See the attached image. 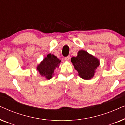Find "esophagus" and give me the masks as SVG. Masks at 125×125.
Segmentation results:
<instances>
[{"label":"esophagus","mask_w":125,"mask_h":125,"mask_svg":"<svg viewBox=\"0 0 125 125\" xmlns=\"http://www.w3.org/2000/svg\"><path fill=\"white\" fill-rule=\"evenodd\" d=\"M70 59H71V57H70L69 56H67V57H65V61H69Z\"/></svg>","instance_id":"34e87169"}]
</instances>
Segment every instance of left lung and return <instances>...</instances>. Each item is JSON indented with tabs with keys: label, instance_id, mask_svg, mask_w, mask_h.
I'll return each instance as SVG.
<instances>
[{
	"label": "left lung",
	"instance_id": "left-lung-1",
	"mask_svg": "<svg viewBox=\"0 0 125 125\" xmlns=\"http://www.w3.org/2000/svg\"><path fill=\"white\" fill-rule=\"evenodd\" d=\"M74 69L78 76L83 80H89L94 76L95 70L100 65V60L86 51L80 50L76 57L71 59Z\"/></svg>",
	"mask_w": 125,
	"mask_h": 125
}]
</instances>
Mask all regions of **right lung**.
<instances>
[{"mask_svg": "<svg viewBox=\"0 0 125 125\" xmlns=\"http://www.w3.org/2000/svg\"><path fill=\"white\" fill-rule=\"evenodd\" d=\"M61 60L53 54L49 53L44 58L37 66V70L42 77H44L47 80H50L54 75V71L60 66Z\"/></svg>", "mask_w": 125, "mask_h": 125, "instance_id": "right-lung-1", "label": "right lung"}]
</instances>
